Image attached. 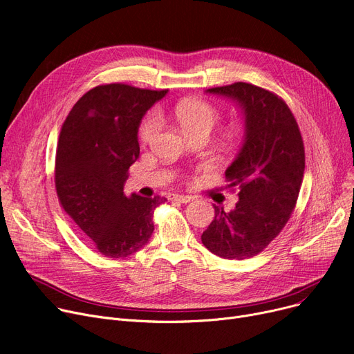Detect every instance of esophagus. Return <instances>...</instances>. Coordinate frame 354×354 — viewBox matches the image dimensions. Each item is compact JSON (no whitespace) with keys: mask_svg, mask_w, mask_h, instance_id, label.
I'll return each instance as SVG.
<instances>
[{"mask_svg":"<svg viewBox=\"0 0 354 354\" xmlns=\"http://www.w3.org/2000/svg\"><path fill=\"white\" fill-rule=\"evenodd\" d=\"M168 200L178 201V203H189V201L193 200L192 196H183V194H170L168 196Z\"/></svg>","mask_w":354,"mask_h":354,"instance_id":"1","label":"esophagus"}]
</instances>
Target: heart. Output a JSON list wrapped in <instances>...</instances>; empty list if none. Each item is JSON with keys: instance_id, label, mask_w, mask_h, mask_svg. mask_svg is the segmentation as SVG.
Returning a JSON list of instances; mask_svg holds the SVG:
<instances>
[{"instance_id": "obj_1", "label": "heart", "mask_w": 354, "mask_h": 354, "mask_svg": "<svg viewBox=\"0 0 354 354\" xmlns=\"http://www.w3.org/2000/svg\"><path fill=\"white\" fill-rule=\"evenodd\" d=\"M174 116L183 131L187 136L198 132H210L217 120V111L203 99L187 97L181 99L174 106ZM160 127V116L151 112L140 128V137L142 141H151Z\"/></svg>"}]
</instances>
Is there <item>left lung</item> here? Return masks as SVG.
<instances>
[{
  "label": "left lung",
  "instance_id": "obj_1",
  "mask_svg": "<svg viewBox=\"0 0 354 354\" xmlns=\"http://www.w3.org/2000/svg\"><path fill=\"white\" fill-rule=\"evenodd\" d=\"M206 93L226 97L243 115L239 153L226 168L229 187H239L236 207L214 206V218L201 234L212 254L245 259L262 252L295 207L306 168L298 124L281 97L250 83L212 88Z\"/></svg>",
  "mask_w": 354,
  "mask_h": 354
}]
</instances>
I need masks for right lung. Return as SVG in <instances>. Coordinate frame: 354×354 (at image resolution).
<instances>
[{"label": "right lung", "mask_w": 354, "mask_h": 354, "mask_svg": "<svg viewBox=\"0 0 354 354\" xmlns=\"http://www.w3.org/2000/svg\"><path fill=\"white\" fill-rule=\"evenodd\" d=\"M167 92L122 83L96 86L77 100L62 127L57 197L106 258H127L147 245L154 232V210L167 200L124 193L128 168L140 156L141 120Z\"/></svg>", "instance_id": "1"}]
</instances>
